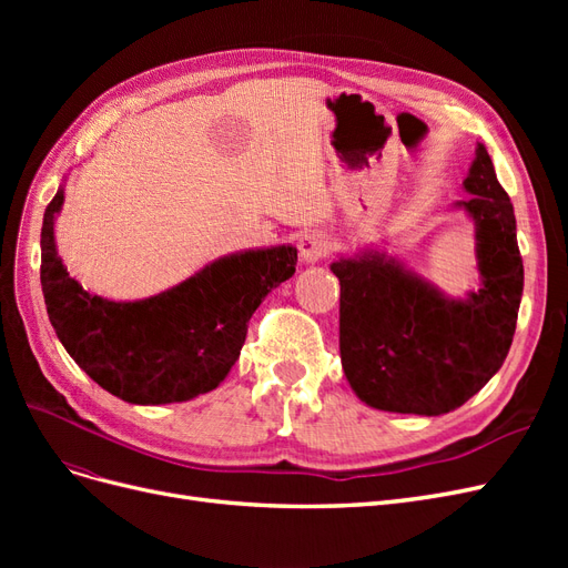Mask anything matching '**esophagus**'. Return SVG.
Here are the masks:
<instances>
[{"instance_id": "1", "label": "esophagus", "mask_w": 568, "mask_h": 568, "mask_svg": "<svg viewBox=\"0 0 568 568\" xmlns=\"http://www.w3.org/2000/svg\"><path fill=\"white\" fill-rule=\"evenodd\" d=\"M298 251H301V261L313 265V263H320L322 257H326V253L332 251V244L322 232H307L301 236Z\"/></svg>"}]
</instances>
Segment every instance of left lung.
<instances>
[{
  "instance_id": "left-lung-1",
  "label": "left lung",
  "mask_w": 568,
  "mask_h": 568,
  "mask_svg": "<svg viewBox=\"0 0 568 568\" xmlns=\"http://www.w3.org/2000/svg\"><path fill=\"white\" fill-rule=\"evenodd\" d=\"M455 205L474 220L480 288L467 298L384 251L338 257L341 365L355 395L376 409L438 417L467 403L503 367L524 291L517 217L484 144Z\"/></svg>"
}]
</instances>
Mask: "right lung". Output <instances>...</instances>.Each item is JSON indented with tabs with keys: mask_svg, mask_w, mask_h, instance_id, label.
<instances>
[{
	"mask_svg": "<svg viewBox=\"0 0 568 568\" xmlns=\"http://www.w3.org/2000/svg\"><path fill=\"white\" fill-rule=\"evenodd\" d=\"M63 186L42 220V294L51 326L78 367L132 405L184 403L220 386L239 359L248 320L296 272L294 246L222 255L178 286L142 301L84 291L63 267L54 220Z\"/></svg>",
	"mask_w": 568,
	"mask_h": 568,
	"instance_id": "right-lung-1",
	"label": "right lung"
}]
</instances>
